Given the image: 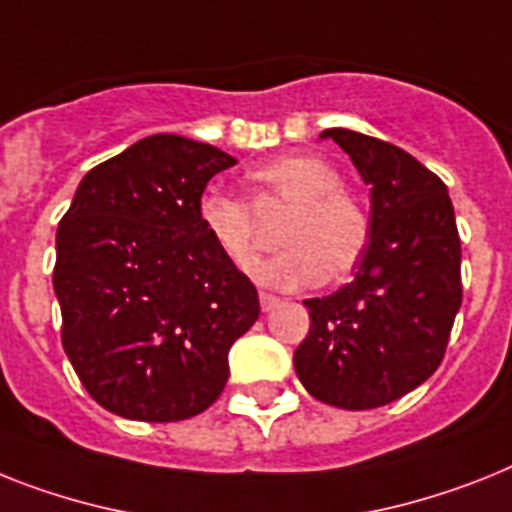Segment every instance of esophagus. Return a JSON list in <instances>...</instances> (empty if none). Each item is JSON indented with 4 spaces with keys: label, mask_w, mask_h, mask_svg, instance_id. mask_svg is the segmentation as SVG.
<instances>
[{
    "label": "esophagus",
    "mask_w": 512,
    "mask_h": 512,
    "mask_svg": "<svg viewBox=\"0 0 512 512\" xmlns=\"http://www.w3.org/2000/svg\"><path fill=\"white\" fill-rule=\"evenodd\" d=\"M259 301H261V308H264V311H272V308L280 306V298L272 293H264V290L259 293Z\"/></svg>",
    "instance_id": "obj_1"
}]
</instances>
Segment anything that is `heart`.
Wrapping results in <instances>:
<instances>
[{
    "mask_svg": "<svg viewBox=\"0 0 512 512\" xmlns=\"http://www.w3.org/2000/svg\"><path fill=\"white\" fill-rule=\"evenodd\" d=\"M253 206L287 211L280 227L285 251L256 277L274 287H308L348 277L369 251L371 214L361 198L342 188L340 172L311 154H287L248 175ZM201 227L240 272L261 256V232L251 206L225 193H206L198 204Z\"/></svg>",
    "mask_w": 512,
    "mask_h": 512,
    "instance_id": "heart-1",
    "label": "heart"
}]
</instances>
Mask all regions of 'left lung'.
<instances>
[{
  "label": "left lung",
  "instance_id": "obj_1",
  "mask_svg": "<svg viewBox=\"0 0 512 512\" xmlns=\"http://www.w3.org/2000/svg\"><path fill=\"white\" fill-rule=\"evenodd\" d=\"M371 190V243L356 277L308 298L295 374L316 400L369 411L432 377L463 301L460 235L447 185L387 141L329 128Z\"/></svg>",
  "mask_w": 512,
  "mask_h": 512
}]
</instances>
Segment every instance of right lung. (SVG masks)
<instances>
[{"label": "right lung", "instance_id": "right-lung-1", "mask_svg": "<svg viewBox=\"0 0 512 512\" xmlns=\"http://www.w3.org/2000/svg\"><path fill=\"white\" fill-rule=\"evenodd\" d=\"M235 159L159 133L96 164L57 230L62 348L107 411L183 421L225 390L232 342L259 319L256 285L201 227L198 204Z\"/></svg>", "mask_w": 512, "mask_h": 512}]
</instances>
